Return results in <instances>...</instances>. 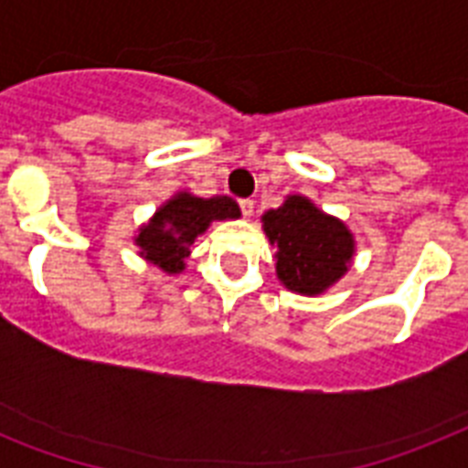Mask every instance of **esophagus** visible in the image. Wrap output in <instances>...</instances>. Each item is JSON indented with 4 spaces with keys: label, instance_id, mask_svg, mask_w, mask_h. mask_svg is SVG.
<instances>
[{
    "label": "esophagus",
    "instance_id": "1",
    "mask_svg": "<svg viewBox=\"0 0 468 468\" xmlns=\"http://www.w3.org/2000/svg\"><path fill=\"white\" fill-rule=\"evenodd\" d=\"M238 204H240V211L245 218H250V216L255 213V201H252V198H240Z\"/></svg>",
    "mask_w": 468,
    "mask_h": 468
}]
</instances>
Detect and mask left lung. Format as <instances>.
Listing matches in <instances>:
<instances>
[{"label": "left lung", "mask_w": 468, "mask_h": 468, "mask_svg": "<svg viewBox=\"0 0 468 468\" xmlns=\"http://www.w3.org/2000/svg\"><path fill=\"white\" fill-rule=\"evenodd\" d=\"M264 233L277 250V274L286 289L320 293L347 271L355 240L345 223L325 216L303 197L262 216Z\"/></svg>", "instance_id": "8db88e82"}]
</instances>
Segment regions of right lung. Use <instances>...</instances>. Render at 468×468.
<instances>
[{"mask_svg": "<svg viewBox=\"0 0 468 468\" xmlns=\"http://www.w3.org/2000/svg\"><path fill=\"white\" fill-rule=\"evenodd\" d=\"M238 216L240 208L233 198H198L191 194H179L162 206L148 226H143L135 242L141 245L145 260L169 274H176L184 270L191 242L197 240L198 233H204L211 220L238 218Z\"/></svg>", "mask_w": 468, "mask_h": 468, "instance_id": "right-lung-1", "label": "right lung"}]
</instances>
